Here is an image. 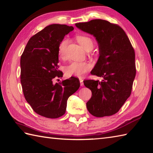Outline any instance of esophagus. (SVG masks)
Listing matches in <instances>:
<instances>
[{
    "label": "esophagus",
    "instance_id": "obj_1",
    "mask_svg": "<svg viewBox=\"0 0 153 153\" xmlns=\"http://www.w3.org/2000/svg\"><path fill=\"white\" fill-rule=\"evenodd\" d=\"M79 82H80V85L81 86H83V79H82V78H79Z\"/></svg>",
    "mask_w": 153,
    "mask_h": 153
}]
</instances>
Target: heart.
I'll return each instance as SVG.
<instances>
[{
  "mask_svg": "<svg viewBox=\"0 0 153 153\" xmlns=\"http://www.w3.org/2000/svg\"><path fill=\"white\" fill-rule=\"evenodd\" d=\"M76 39L79 45L87 51H90L94 47V41L91 38L86 35H77ZM68 44V39H63L58 46V55L60 58H63L65 56V51ZM91 68V65L87 62H73L65 68V71L68 76H76L82 77L85 76V74Z\"/></svg>",
  "mask_w": 153,
  "mask_h": 153,
  "instance_id": "b5f03b06",
  "label": "heart"
}]
</instances>
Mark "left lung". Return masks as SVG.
Returning <instances> with one entry per match:
<instances>
[{
	"mask_svg": "<svg viewBox=\"0 0 153 153\" xmlns=\"http://www.w3.org/2000/svg\"><path fill=\"white\" fill-rule=\"evenodd\" d=\"M76 26L93 35L99 45V59L91 73L102 79L83 81L92 92L87 108L94 116H112L131 95L136 74L134 48L123 29L106 20L93 19Z\"/></svg>",
	"mask_w": 153,
	"mask_h": 153,
	"instance_id": "obj_1",
	"label": "left lung"
}]
</instances>
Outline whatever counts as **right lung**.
<instances>
[{"label": "right lung", "instance_id": "right-lung-1", "mask_svg": "<svg viewBox=\"0 0 153 153\" xmlns=\"http://www.w3.org/2000/svg\"><path fill=\"white\" fill-rule=\"evenodd\" d=\"M72 26L51 24L31 37L20 59L21 84L25 100L38 114L57 118L66 112L69 97L79 88L77 77L53 83L58 70V46Z\"/></svg>", "mask_w": 153, "mask_h": 153}]
</instances>
